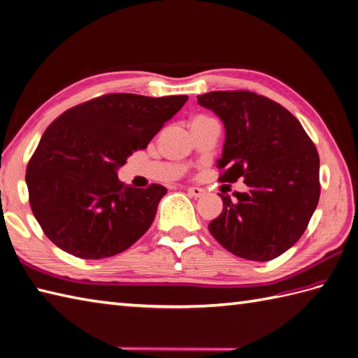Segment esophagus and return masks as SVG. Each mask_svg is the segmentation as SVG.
Segmentation results:
<instances>
[{"instance_id":"obj_1","label":"esophagus","mask_w":358,"mask_h":358,"mask_svg":"<svg viewBox=\"0 0 358 358\" xmlns=\"http://www.w3.org/2000/svg\"><path fill=\"white\" fill-rule=\"evenodd\" d=\"M187 193L189 196H193V197H200V196L205 194V189L203 188H199V187H188L187 188Z\"/></svg>"}]
</instances>
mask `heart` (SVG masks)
Instances as JSON below:
<instances>
[{
  "label": "heart",
  "instance_id": "obj_1",
  "mask_svg": "<svg viewBox=\"0 0 358 358\" xmlns=\"http://www.w3.org/2000/svg\"><path fill=\"white\" fill-rule=\"evenodd\" d=\"M197 118H203V117H197Z\"/></svg>",
  "mask_w": 358,
  "mask_h": 358
}]
</instances>
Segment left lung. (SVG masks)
Segmentation results:
<instances>
[{
  "label": "left lung",
  "instance_id": "8db88e82",
  "mask_svg": "<svg viewBox=\"0 0 358 358\" xmlns=\"http://www.w3.org/2000/svg\"><path fill=\"white\" fill-rule=\"evenodd\" d=\"M224 126L220 182L243 178L246 193L220 194L222 214L209 232L234 255L270 261L301 238L320 196L319 155L281 104L250 91L197 95Z\"/></svg>",
  "mask_w": 358,
  "mask_h": 358
}]
</instances>
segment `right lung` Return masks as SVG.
<instances>
[{
    "label": "right lung",
    "instance_id": "obj_1",
    "mask_svg": "<svg viewBox=\"0 0 358 358\" xmlns=\"http://www.w3.org/2000/svg\"><path fill=\"white\" fill-rule=\"evenodd\" d=\"M187 100V95L108 94L68 109L47 127L25 182L31 211L57 248L101 259L143 237L167 188L124 185L117 171Z\"/></svg>",
    "mask_w": 358,
    "mask_h": 358
}]
</instances>
